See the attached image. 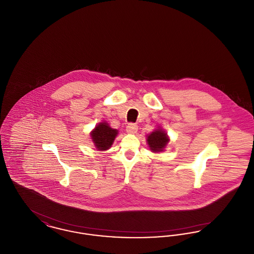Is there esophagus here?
Masks as SVG:
<instances>
[{"mask_svg":"<svg viewBox=\"0 0 254 254\" xmlns=\"http://www.w3.org/2000/svg\"><path fill=\"white\" fill-rule=\"evenodd\" d=\"M137 130H138V126L136 124L130 123V124L127 125V132L133 134V133L137 132Z\"/></svg>","mask_w":254,"mask_h":254,"instance_id":"1","label":"esophagus"}]
</instances>
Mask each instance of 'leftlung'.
Listing matches in <instances>:
<instances>
[{"mask_svg":"<svg viewBox=\"0 0 254 254\" xmlns=\"http://www.w3.org/2000/svg\"><path fill=\"white\" fill-rule=\"evenodd\" d=\"M169 141L167 133L162 129H157L147 136V144L150 147V150L154 152L162 151Z\"/></svg>","mask_w":254,"mask_h":254,"instance_id":"obj_1","label":"left lung"}]
</instances>
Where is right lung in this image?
<instances>
[{"instance_id": "right-lung-1", "label": "right lung", "mask_w": 254, "mask_h": 254, "mask_svg": "<svg viewBox=\"0 0 254 254\" xmlns=\"http://www.w3.org/2000/svg\"><path fill=\"white\" fill-rule=\"evenodd\" d=\"M117 134L118 131L111 128L107 123H100L91 132V138L97 149L107 150L113 144Z\"/></svg>"}]
</instances>
